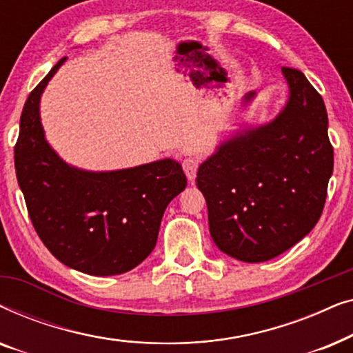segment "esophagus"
<instances>
[{"mask_svg": "<svg viewBox=\"0 0 353 353\" xmlns=\"http://www.w3.org/2000/svg\"><path fill=\"white\" fill-rule=\"evenodd\" d=\"M197 168H199V159L197 157H186L185 161H183V170H185L186 176L190 178V180H194L196 178V173H197Z\"/></svg>", "mask_w": 353, "mask_h": 353, "instance_id": "34e87169", "label": "esophagus"}]
</instances>
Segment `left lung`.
<instances>
[{
	"mask_svg": "<svg viewBox=\"0 0 353 353\" xmlns=\"http://www.w3.org/2000/svg\"><path fill=\"white\" fill-rule=\"evenodd\" d=\"M283 74L291 91L283 112L221 144L197 170L212 239L241 262L276 257L310 233L334 167L325 101L301 70Z\"/></svg>",
	"mask_w": 353,
	"mask_h": 353,
	"instance_id": "8db88e82",
	"label": "left lung"
}]
</instances>
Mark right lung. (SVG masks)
<instances>
[{
    "label": "right lung",
    "instance_id": "add662e5",
    "mask_svg": "<svg viewBox=\"0 0 353 353\" xmlns=\"http://www.w3.org/2000/svg\"><path fill=\"white\" fill-rule=\"evenodd\" d=\"M64 61L23 104L14 146L17 181L33 228L59 262L94 276L120 274L152 252L163 212L186 188V176L170 159L105 173L62 162L46 143L38 105Z\"/></svg>",
    "mask_w": 353,
    "mask_h": 353
}]
</instances>
